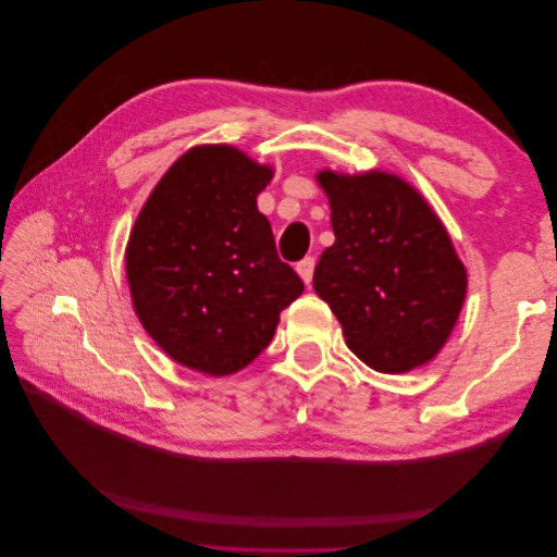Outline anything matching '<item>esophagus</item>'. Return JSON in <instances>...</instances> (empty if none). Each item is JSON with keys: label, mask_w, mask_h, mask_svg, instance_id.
Listing matches in <instances>:
<instances>
[{"label": "esophagus", "mask_w": 557, "mask_h": 557, "mask_svg": "<svg viewBox=\"0 0 557 557\" xmlns=\"http://www.w3.org/2000/svg\"><path fill=\"white\" fill-rule=\"evenodd\" d=\"M313 267H315V260L313 258H305L301 262H297V274L301 276V281H305L307 285L311 283V278H313Z\"/></svg>", "instance_id": "obj_1"}]
</instances>
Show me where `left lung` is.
I'll return each instance as SVG.
<instances>
[{
	"instance_id": "1",
	"label": "left lung",
	"mask_w": 557,
	"mask_h": 557,
	"mask_svg": "<svg viewBox=\"0 0 557 557\" xmlns=\"http://www.w3.org/2000/svg\"><path fill=\"white\" fill-rule=\"evenodd\" d=\"M315 181L330 199L334 244L315 264L313 290L346 346L381 374L428 364L467 297V269L440 215L393 172L320 170Z\"/></svg>"
}]
</instances>
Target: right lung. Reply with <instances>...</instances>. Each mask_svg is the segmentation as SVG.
<instances>
[{"label": "right lung", "instance_id": "obj_1", "mask_svg": "<svg viewBox=\"0 0 557 557\" xmlns=\"http://www.w3.org/2000/svg\"><path fill=\"white\" fill-rule=\"evenodd\" d=\"M274 178L227 144L195 146L148 195L125 248L139 323L174 362L237 374L272 342L305 283L278 260L258 195Z\"/></svg>", "mask_w": 557, "mask_h": 557}]
</instances>
